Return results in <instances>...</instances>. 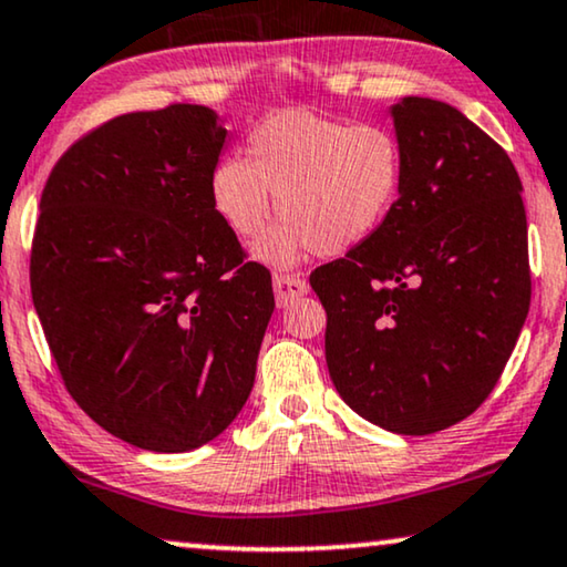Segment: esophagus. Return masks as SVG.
<instances>
[{
	"instance_id": "1",
	"label": "esophagus",
	"mask_w": 567,
	"mask_h": 567,
	"mask_svg": "<svg viewBox=\"0 0 567 567\" xmlns=\"http://www.w3.org/2000/svg\"><path fill=\"white\" fill-rule=\"evenodd\" d=\"M275 295H277V306L287 308L290 302L302 298V295H308V282L300 280V277H295V275L277 272L275 275Z\"/></svg>"
}]
</instances>
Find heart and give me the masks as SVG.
I'll return each instance as SVG.
<instances>
[{"label": "heart", "mask_w": 567, "mask_h": 567, "mask_svg": "<svg viewBox=\"0 0 567 567\" xmlns=\"http://www.w3.org/2000/svg\"><path fill=\"white\" fill-rule=\"evenodd\" d=\"M249 154L251 162L223 158L210 193L238 238H257L280 207L282 220L254 246L269 267L354 249L378 234L401 195V143L378 123L282 110L254 131Z\"/></svg>", "instance_id": "b5f03b06"}]
</instances>
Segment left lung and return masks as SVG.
I'll list each match as a JSON object with an SVG mask.
<instances>
[{"label": "left lung", "mask_w": 567, "mask_h": 567, "mask_svg": "<svg viewBox=\"0 0 567 567\" xmlns=\"http://www.w3.org/2000/svg\"><path fill=\"white\" fill-rule=\"evenodd\" d=\"M401 195L378 234L310 275L326 364L370 424L424 436L467 419L504 372L529 313L522 179L457 107H390Z\"/></svg>", "instance_id": "obj_1"}]
</instances>
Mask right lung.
I'll return each instance as SVG.
<instances>
[{
	"label": "right lung",
	"instance_id": "obj_1",
	"mask_svg": "<svg viewBox=\"0 0 567 567\" xmlns=\"http://www.w3.org/2000/svg\"><path fill=\"white\" fill-rule=\"evenodd\" d=\"M226 135L203 105L113 117L41 197L30 287L53 360L86 416L148 452L226 432L275 310L272 275L213 205Z\"/></svg>",
	"mask_w": 567,
	"mask_h": 567
}]
</instances>
